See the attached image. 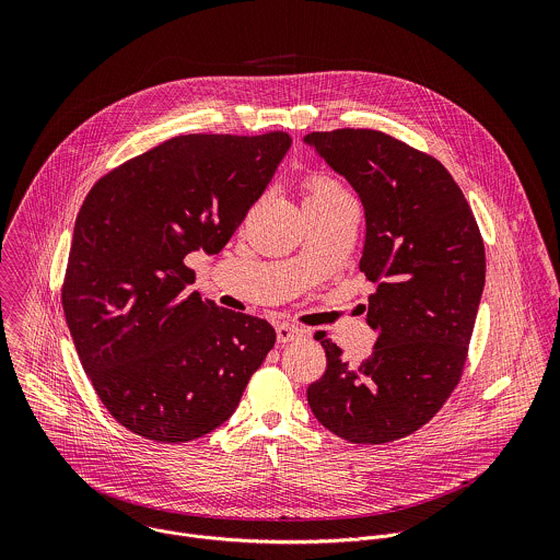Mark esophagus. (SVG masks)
<instances>
[{
  "instance_id": "1",
  "label": "esophagus",
  "mask_w": 560,
  "mask_h": 560,
  "mask_svg": "<svg viewBox=\"0 0 560 560\" xmlns=\"http://www.w3.org/2000/svg\"><path fill=\"white\" fill-rule=\"evenodd\" d=\"M304 334H306V331H304L302 327H295V325H291V323H282V325L276 327V336H278V342H280V345L300 340V338H304Z\"/></svg>"
}]
</instances>
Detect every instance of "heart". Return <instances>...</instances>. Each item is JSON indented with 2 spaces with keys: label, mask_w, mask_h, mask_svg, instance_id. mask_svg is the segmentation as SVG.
I'll use <instances>...</instances> for the list:
<instances>
[{
  "label": "heart",
  "mask_w": 560,
  "mask_h": 560,
  "mask_svg": "<svg viewBox=\"0 0 560 560\" xmlns=\"http://www.w3.org/2000/svg\"><path fill=\"white\" fill-rule=\"evenodd\" d=\"M342 194L345 191L334 180L323 178V176L311 178L306 185V200H323V198H334V196H342Z\"/></svg>",
  "instance_id": "1"
}]
</instances>
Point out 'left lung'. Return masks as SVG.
I'll return each mask as SVG.
<instances>
[{"label": "left lung", "mask_w": 560, "mask_h": 560, "mask_svg": "<svg viewBox=\"0 0 560 560\" xmlns=\"http://www.w3.org/2000/svg\"><path fill=\"white\" fill-rule=\"evenodd\" d=\"M304 144L360 196V271L377 282L366 313L373 353L351 366L317 334L327 369L308 405L347 442H395L429 422L459 384L485 287L479 226L440 161L382 131H315Z\"/></svg>", "instance_id": "1"}]
</instances>
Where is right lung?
<instances>
[{
  "label": "right lung",
  "instance_id": "obj_1",
  "mask_svg": "<svg viewBox=\"0 0 560 560\" xmlns=\"http://www.w3.org/2000/svg\"><path fill=\"white\" fill-rule=\"evenodd\" d=\"M291 149L265 136H178L105 174L73 231L62 306L98 399L161 444L202 438L273 349L265 319L189 291L185 256L218 254Z\"/></svg>",
  "mask_w": 560,
  "mask_h": 560
}]
</instances>
